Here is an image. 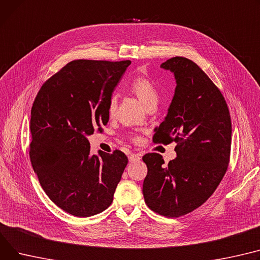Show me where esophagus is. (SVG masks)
I'll list each match as a JSON object with an SVG mask.
<instances>
[{"label":"esophagus","instance_id":"34e87169","mask_svg":"<svg viewBox=\"0 0 260 260\" xmlns=\"http://www.w3.org/2000/svg\"><path fill=\"white\" fill-rule=\"evenodd\" d=\"M140 159H141V154H139V153H131L128 157L129 162H138V161H140Z\"/></svg>","mask_w":260,"mask_h":260}]
</instances>
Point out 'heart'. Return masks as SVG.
<instances>
[{
	"instance_id": "heart-1",
	"label": "heart",
	"mask_w": 260,
	"mask_h": 260,
	"mask_svg": "<svg viewBox=\"0 0 260 260\" xmlns=\"http://www.w3.org/2000/svg\"><path fill=\"white\" fill-rule=\"evenodd\" d=\"M129 90L134 93L139 100L143 103L146 108L151 106H157L159 101V92L155 85L146 77L139 76L136 77L129 84ZM117 109V97L115 95L111 96L109 103H108V113L111 117L115 115ZM133 141L138 142L139 141V137L135 136L133 137Z\"/></svg>"
}]
</instances>
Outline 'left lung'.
I'll return each instance as SVG.
<instances>
[{
	"instance_id": "1",
	"label": "left lung",
	"mask_w": 260,
	"mask_h": 260,
	"mask_svg": "<svg viewBox=\"0 0 260 260\" xmlns=\"http://www.w3.org/2000/svg\"><path fill=\"white\" fill-rule=\"evenodd\" d=\"M174 72L177 86L153 142H176L177 158L165 165L155 152L143 155L147 175L143 197L148 208L167 217L192 212L208 200L228 169L231 117L221 92L192 60L172 57L161 64Z\"/></svg>"
}]
</instances>
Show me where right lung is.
<instances>
[{"mask_svg":"<svg viewBox=\"0 0 260 260\" xmlns=\"http://www.w3.org/2000/svg\"><path fill=\"white\" fill-rule=\"evenodd\" d=\"M129 64L72 60L43 83L34 99L30 161L49 199L72 215L106 210L127 165L120 150L92 155L86 136L109 122V100Z\"/></svg>","mask_w":260,"mask_h":260,"instance_id":"obj_1","label":"right lung"}]
</instances>
